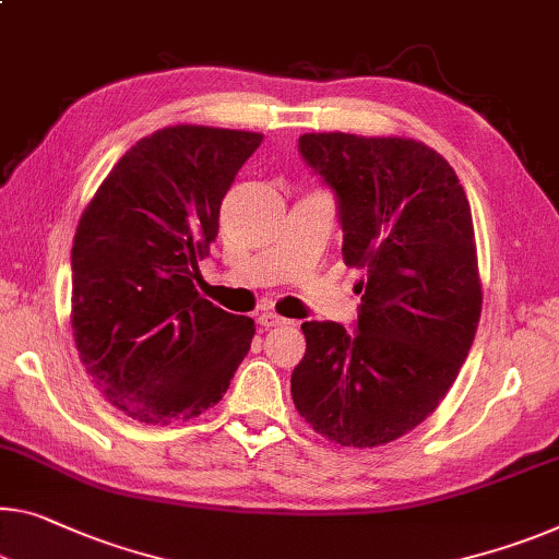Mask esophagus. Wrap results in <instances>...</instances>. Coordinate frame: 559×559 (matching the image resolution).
I'll use <instances>...</instances> for the list:
<instances>
[{"label": "esophagus", "mask_w": 559, "mask_h": 559, "mask_svg": "<svg viewBox=\"0 0 559 559\" xmlns=\"http://www.w3.org/2000/svg\"><path fill=\"white\" fill-rule=\"evenodd\" d=\"M257 322L262 324V328H285V324H289V320H285V317H280L277 312H262L260 317H257Z\"/></svg>", "instance_id": "obj_1"}]
</instances>
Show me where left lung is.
<instances>
[{
	"label": "left lung",
	"instance_id": "obj_1",
	"mask_svg": "<svg viewBox=\"0 0 559 559\" xmlns=\"http://www.w3.org/2000/svg\"><path fill=\"white\" fill-rule=\"evenodd\" d=\"M299 152L340 202L342 257L362 270L357 330L305 322L292 400L342 448H380L432 415L483 312L475 227L450 162L407 136L312 132Z\"/></svg>",
	"mask_w": 559,
	"mask_h": 559
}]
</instances>
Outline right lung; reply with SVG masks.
Segmentation results:
<instances>
[{"label":"right lung","mask_w":559,"mask_h":559,"mask_svg":"<svg viewBox=\"0 0 559 559\" xmlns=\"http://www.w3.org/2000/svg\"><path fill=\"white\" fill-rule=\"evenodd\" d=\"M260 132L177 124L127 150L76 225L72 332L99 392L147 425L217 405L250 352L252 317L200 297L194 280L235 175Z\"/></svg>","instance_id":"add662e5"}]
</instances>
